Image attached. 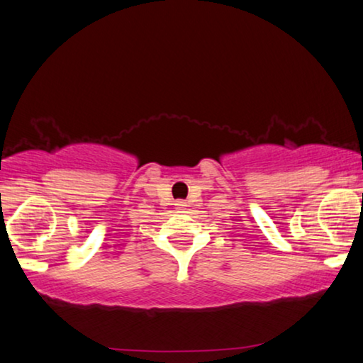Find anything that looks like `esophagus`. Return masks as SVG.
<instances>
[{
  "label": "esophagus",
  "mask_w": 363,
  "mask_h": 363,
  "mask_svg": "<svg viewBox=\"0 0 363 363\" xmlns=\"http://www.w3.org/2000/svg\"><path fill=\"white\" fill-rule=\"evenodd\" d=\"M176 207L179 208V211H182V208L186 207V202H184V201H176Z\"/></svg>",
  "instance_id": "obj_1"
}]
</instances>
